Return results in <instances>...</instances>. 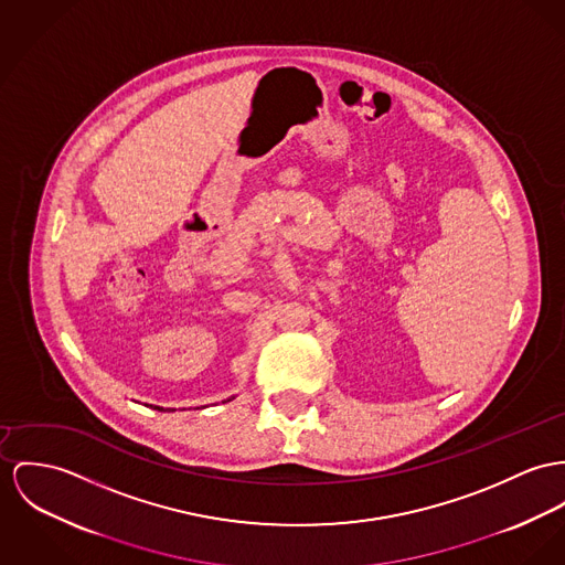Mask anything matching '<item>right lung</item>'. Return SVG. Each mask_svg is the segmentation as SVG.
<instances>
[{"instance_id":"right-lung-1","label":"right lung","mask_w":565,"mask_h":565,"mask_svg":"<svg viewBox=\"0 0 565 565\" xmlns=\"http://www.w3.org/2000/svg\"><path fill=\"white\" fill-rule=\"evenodd\" d=\"M154 408H157V411H170V408H161V406H154Z\"/></svg>"}]
</instances>
